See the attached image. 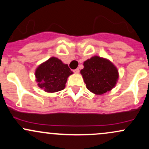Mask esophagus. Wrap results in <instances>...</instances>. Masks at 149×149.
Wrapping results in <instances>:
<instances>
[{"mask_svg":"<svg viewBox=\"0 0 149 149\" xmlns=\"http://www.w3.org/2000/svg\"><path fill=\"white\" fill-rule=\"evenodd\" d=\"M73 71H74V73H79L80 70H79V69H78V68H77V69H76L75 70H73Z\"/></svg>","mask_w":149,"mask_h":149,"instance_id":"obj_1","label":"esophagus"}]
</instances>
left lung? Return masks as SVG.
<instances>
[{
    "instance_id": "1",
    "label": "left lung",
    "mask_w": 149,
    "mask_h": 149,
    "mask_svg": "<svg viewBox=\"0 0 149 149\" xmlns=\"http://www.w3.org/2000/svg\"><path fill=\"white\" fill-rule=\"evenodd\" d=\"M80 73L87 88L96 95H102L114 88L118 78V71L108 59L98 56L84 62Z\"/></svg>"
}]
</instances>
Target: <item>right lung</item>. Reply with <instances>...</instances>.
<instances>
[{
	"label": "right lung",
	"mask_w": 149,
	"mask_h": 149,
	"mask_svg": "<svg viewBox=\"0 0 149 149\" xmlns=\"http://www.w3.org/2000/svg\"><path fill=\"white\" fill-rule=\"evenodd\" d=\"M72 73L67 64L52 57L37 68L35 75L39 88L47 92H56L64 90L67 78Z\"/></svg>",
	"instance_id": "add662e5"
}]
</instances>
